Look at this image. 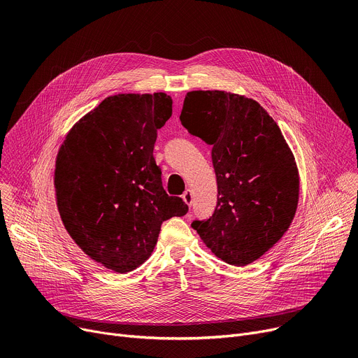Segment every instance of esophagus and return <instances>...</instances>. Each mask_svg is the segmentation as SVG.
I'll list each match as a JSON object with an SVG mask.
<instances>
[{
    "instance_id": "1",
    "label": "esophagus",
    "mask_w": 358,
    "mask_h": 358,
    "mask_svg": "<svg viewBox=\"0 0 358 358\" xmlns=\"http://www.w3.org/2000/svg\"><path fill=\"white\" fill-rule=\"evenodd\" d=\"M182 200H184L188 206L193 204V193H192V189H185V193L182 194Z\"/></svg>"
}]
</instances>
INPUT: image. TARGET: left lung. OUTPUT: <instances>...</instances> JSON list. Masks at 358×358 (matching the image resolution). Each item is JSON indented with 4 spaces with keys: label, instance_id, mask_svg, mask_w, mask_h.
<instances>
[{
    "label": "left lung",
    "instance_id": "obj_1",
    "mask_svg": "<svg viewBox=\"0 0 358 358\" xmlns=\"http://www.w3.org/2000/svg\"><path fill=\"white\" fill-rule=\"evenodd\" d=\"M180 121L211 145L217 180L216 208L192 227L226 264L246 266L292 223L299 196L294 155L268 112L239 94L188 92Z\"/></svg>",
    "mask_w": 358,
    "mask_h": 358
}]
</instances>
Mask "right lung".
I'll use <instances>...</instances> for the list:
<instances>
[{
    "instance_id": "right-lung-1",
    "label": "right lung",
    "mask_w": 358,
    "mask_h": 358,
    "mask_svg": "<svg viewBox=\"0 0 358 358\" xmlns=\"http://www.w3.org/2000/svg\"><path fill=\"white\" fill-rule=\"evenodd\" d=\"M173 113L165 93L115 94L66 136L56 162L57 207L76 245L105 268L127 273L150 257L162 222L188 206L165 193L152 155Z\"/></svg>"
}]
</instances>
